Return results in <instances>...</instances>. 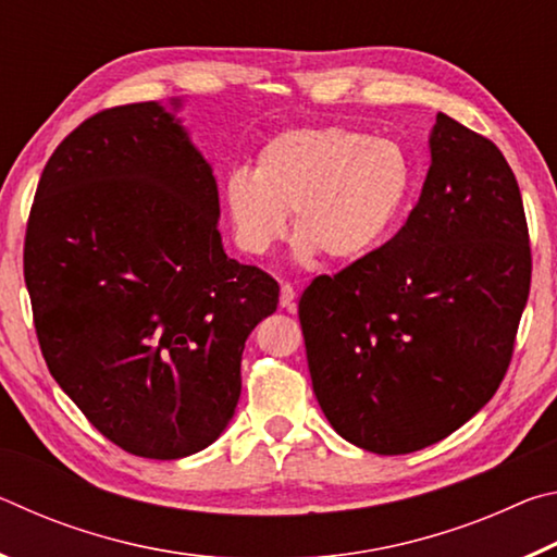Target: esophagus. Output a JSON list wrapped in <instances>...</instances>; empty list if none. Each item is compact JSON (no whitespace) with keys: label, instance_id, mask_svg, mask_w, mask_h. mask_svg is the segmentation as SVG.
Segmentation results:
<instances>
[{"label":"esophagus","instance_id":"1","mask_svg":"<svg viewBox=\"0 0 557 557\" xmlns=\"http://www.w3.org/2000/svg\"><path fill=\"white\" fill-rule=\"evenodd\" d=\"M295 299H297L295 287L287 285V282H285V285L280 287V307L287 309V312H295V309H297V301Z\"/></svg>","mask_w":557,"mask_h":557}]
</instances>
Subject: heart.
I'll list each match as a JSON object with an SVG mask.
<instances>
[{
    "label": "heart",
    "mask_w": 557,
    "mask_h": 557,
    "mask_svg": "<svg viewBox=\"0 0 557 557\" xmlns=\"http://www.w3.org/2000/svg\"><path fill=\"white\" fill-rule=\"evenodd\" d=\"M414 166L403 145L351 127H292L258 149L256 166L233 169L223 203L233 238L250 256L295 225V258L334 262L369 258L405 213Z\"/></svg>",
    "instance_id": "1"
}]
</instances>
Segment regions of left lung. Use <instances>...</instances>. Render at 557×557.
Wrapping results in <instances>:
<instances>
[{"instance_id":"left-lung-1","label":"left lung","mask_w":557,"mask_h":557,"mask_svg":"<svg viewBox=\"0 0 557 557\" xmlns=\"http://www.w3.org/2000/svg\"><path fill=\"white\" fill-rule=\"evenodd\" d=\"M430 157L403 228L299 299L317 400L375 455L435 445L492 400L531 289L521 191L498 147L437 112Z\"/></svg>"}]
</instances>
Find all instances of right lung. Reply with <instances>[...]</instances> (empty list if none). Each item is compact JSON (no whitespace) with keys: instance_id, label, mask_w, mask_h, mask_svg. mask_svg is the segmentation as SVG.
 I'll return each mask as SVG.
<instances>
[{"instance_id":"add662e5","label":"right lung","mask_w":557,"mask_h":557,"mask_svg":"<svg viewBox=\"0 0 557 557\" xmlns=\"http://www.w3.org/2000/svg\"><path fill=\"white\" fill-rule=\"evenodd\" d=\"M182 100L102 110L44 166L24 243L36 336L110 442L182 459L228 428L245 338L277 309L268 272L225 256L213 169Z\"/></svg>"}]
</instances>
